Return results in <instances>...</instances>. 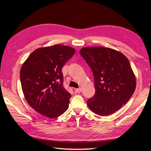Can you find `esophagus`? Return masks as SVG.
Here are the masks:
<instances>
[{
	"mask_svg": "<svg viewBox=\"0 0 151 151\" xmlns=\"http://www.w3.org/2000/svg\"><path fill=\"white\" fill-rule=\"evenodd\" d=\"M75 92H76V93H81V92H82V88L81 87L78 88H76V90H75Z\"/></svg>",
	"mask_w": 151,
	"mask_h": 151,
	"instance_id": "obj_1",
	"label": "esophagus"
}]
</instances>
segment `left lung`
Masks as SVG:
<instances>
[{
	"label": "left lung",
	"instance_id": "8db88e82",
	"mask_svg": "<svg viewBox=\"0 0 151 151\" xmlns=\"http://www.w3.org/2000/svg\"><path fill=\"white\" fill-rule=\"evenodd\" d=\"M80 54L93 71L95 94L87 105L94 113L108 116L131 99L136 78L129 60L119 51L105 47H85Z\"/></svg>",
	"mask_w": 151,
	"mask_h": 151
}]
</instances>
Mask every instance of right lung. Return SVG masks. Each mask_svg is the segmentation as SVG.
Returning a JSON list of instances; mask_svg holds the SVG:
<instances>
[{
	"label": "right lung",
	"instance_id": "1",
	"mask_svg": "<svg viewBox=\"0 0 151 151\" xmlns=\"http://www.w3.org/2000/svg\"><path fill=\"white\" fill-rule=\"evenodd\" d=\"M75 52V48L61 45L37 48L20 69L25 99L48 118L59 116L68 108L71 95L63 86L62 68Z\"/></svg>",
	"mask_w": 151,
	"mask_h": 151
}]
</instances>
